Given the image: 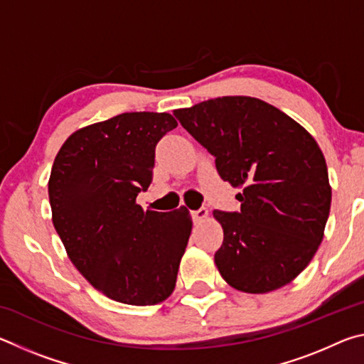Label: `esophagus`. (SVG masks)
Here are the masks:
<instances>
[{"mask_svg": "<svg viewBox=\"0 0 364 364\" xmlns=\"http://www.w3.org/2000/svg\"><path fill=\"white\" fill-rule=\"evenodd\" d=\"M207 215H208L207 208H199V210H193V212H191V217H193L194 225L202 223V221H204V220L207 218Z\"/></svg>", "mask_w": 364, "mask_h": 364, "instance_id": "esophagus-1", "label": "esophagus"}]
</instances>
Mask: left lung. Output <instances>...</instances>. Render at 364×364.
Listing matches in <instances>:
<instances>
[{
	"label": "left lung",
	"instance_id": "8db88e82",
	"mask_svg": "<svg viewBox=\"0 0 364 364\" xmlns=\"http://www.w3.org/2000/svg\"><path fill=\"white\" fill-rule=\"evenodd\" d=\"M173 115L215 157L221 180L242 188L241 212L213 210L225 234L215 252L221 278L249 294L289 284L316 254L331 210L315 138L257 97H217Z\"/></svg>",
	"mask_w": 364,
	"mask_h": 364
}]
</instances>
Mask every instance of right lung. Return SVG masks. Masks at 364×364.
Segmentation results:
<instances>
[{
    "instance_id": "right-lung-1",
    "label": "right lung",
    "mask_w": 364,
    "mask_h": 364,
    "mask_svg": "<svg viewBox=\"0 0 364 364\" xmlns=\"http://www.w3.org/2000/svg\"><path fill=\"white\" fill-rule=\"evenodd\" d=\"M178 127L170 114L125 112L67 138L48 183L53 225L85 279L127 305L173 292L193 220L186 207L143 210L156 146Z\"/></svg>"
}]
</instances>
